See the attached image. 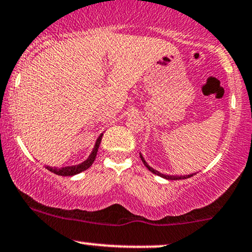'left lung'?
<instances>
[{
  "label": "left lung",
  "instance_id": "1",
  "mask_svg": "<svg viewBox=\"0 0 252 252\" xmlns=\"http://www.w3.org/2000/svg\"><path fill=\"white\" fill-rule=\"evenodd\" d=\"M140 158H141V160H142V162H143V164H145V166L147 167L148 170L151 171V172H153L154 175H158V176L162 177V178H165V179H171V181H177V179H187V178H190V177L195 175V173H193V175H188V176H168V175H164V173H160L159 171L154 170L153 167H151V166H149V165L147 164V162H146V160L143 159L142 154H141V153H140Z\"/></svg>",
  "mask_w": 252,
  "mask_h": 252
}]
</instances>
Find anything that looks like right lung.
Listing matches in <instances>:
<instances>
[{"mask_svg": "<svg viewBox=\"0 0 252 252\" xmlns=\"http://www.w3.org/2000/svg\"><path fill=\"white\" fill-rule=\"evenodd\" d=\"M101 137H103V134H100V136H99L98 139H96L94 148H93L92 153L90 154V157H88L84 162H81V164L74 165V166L61 167V168L46 166V168H48L49 171H51L52 173H55V175H59V176H74V175H77V173L82 172V171L87 170V168L90 167L91 165L93 164V161H94V160H95L96 153H98L99 145H100V142H101Z\"/></svg>", "mask_w": 252, "mask_h": 252, "instance_id": "1", "label": "right lung"}]
</instances>
